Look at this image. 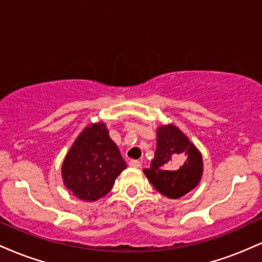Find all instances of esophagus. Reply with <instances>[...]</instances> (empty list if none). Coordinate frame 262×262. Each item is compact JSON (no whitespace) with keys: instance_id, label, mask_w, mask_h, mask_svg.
<instances>
[{"instance_id":"34e87169","label":"esophagus","mask_w":262,"mask_h":262,"mask_svg":"<svg viewBox=\"0 0 262 262\" xmlns=\"http://www.w3.org/2000/svg\"><path fill=\"white\" fill-rule=\"evenodd\" d=\"M129 166L138 169V167L141 166V162L139 160H130V161H129Z\"/></svg>"}]
</instances>
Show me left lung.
<instances>
[{"mask_svg":"<svg viewBox=\"0 0 262 262\" xmlns=\"http://www.w3.org/2000/svg\"><path fill=\"white\" fill-rule=\"evenodd\" d=\"M143 171L155 189L176 200L200 182L202 155L176 125H160L156 129L155 156L149 169Z\"/></svg>","mask_w":262,"mask_h":262,"instance_id":"8db88e82","label":"left lung"}]
</instances>
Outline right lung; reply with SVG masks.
<instances>
[{
    "mask_svg": "<svg viewBox=\"0 0 262 262\" xmlns=\"http://www.w3.org/2000/svg\"><path fill=\"white\" fill-rule=\"evenodd\" d=\"M127 167L104 123H93L74 141L61 166L64 185L82 201L100 200Z\"/></svg>",
    "mask_w": 262,
    "mask_h": 262,
    "instance_id": "1",
    "label": "right lung"
}]
</instances>
